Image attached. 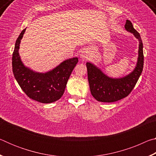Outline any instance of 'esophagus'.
Returning a JSON list of instances; mask_svg holds the SVG:
<instances>
[{"mask_svg": "<svg viewBox=\"0 0 156 156\" xmlns=\"http://www.w3.org/2000/svg\"><path fill=\"white\" fill-rule=\"evenodd\" d=\"M88 58H89L88 53L85 50H83V51L80 52V58L83 60H86L88 59Z\"/></svg>", "mask_w": 156, "mask_h": 156, "instance_id": "esophagus-1", "label": "esophagus"}]
</instances>
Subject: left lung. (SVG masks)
I'll return each instance as SVG.
<instances>
[{"mask_svg":"<svg viewBox=\"0 0 156 156\" xmlns=\"http://www.w3.org/2000/svg\"><path fill=\"white\" fill-rule=\"evenodd\" d=\"M125 27L133 34L139 41L138 59L137 65L130 74L122 78H111L105 75L99 69L89 62H87L88 80L91 95L98 101L113 102L129 96L138 82L143 69V44L140 34L133 28L130 20H126Z\"/></svg>","mask_w":156,"mask_h":156,"instance_id":"obj_1","label":"left lung"}]
</instances>
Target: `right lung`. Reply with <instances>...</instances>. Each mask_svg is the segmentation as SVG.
<instances>
[{"label": "right lung", "mask_w": 156, "mask_h": 156, "mask_svg": "<svg viewBox=\"0 0 156 156\" xmlns=\"http://www.w3.org/2000/svg\"><path fill=\"white\" fill-rule=\"evenodd\" d=\"M26 28L16 41L12 54V70L16 80L27 96L42 103H51L64 94L69 78L78 63V58L68 59L45 73H36L25 67L21 62L18 49Z\"/></svg>", "instance_id": "1"}]
</instances>
